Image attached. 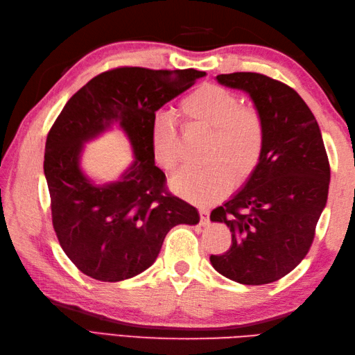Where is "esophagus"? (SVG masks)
<instances>
[{"mask_svg": "<svg viewBox=\"0 0 355 355\" xmlns=\"http://www.w3.org/2000/svg\"><path fill=\"white\" fill-rule=\"evenodd\" d=\"M200 218H201V224L207 225L209 224V210L205 207H200Z\"/></svg>", "mask_w": 355, "mask_h": 355, "instance_id": "1", "label": "esophagus"}]
</instances>
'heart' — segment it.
<instances>
[{"instance_id": "b5f03b06", "label": "heart", "mask_w": 355, "mask_h": 355, "mask_svg": "<svg viewBox=\"0 0 355 355\" xmlns=\"http://www.w3.org/2000/svg\"><path fill=\"white\" fill-rule=\"evenodd\" d=\"M187 130L210 131L205 168L184 169L171 180V189L195 205H209L229 192L232 178L243 182L258 166L266 131L261 116L241 107L238 97L220 85L195 88L180 103ZM150 150L158 168L172 172L180 163V141L172 119L158 116L150 131Z\"/></svg>"}]
</instances>
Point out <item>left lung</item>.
I'll return each mask as SVG.
<instances>
[{
    "instance_id": "obj_1",
    "label": "left lung",
    "mask_w": 355,
    "mask_h": 355,
    "mask_svg": "<svg viewBox=\"0 0 355 355\" xmlns=\"http://www.w3.org/2000/svg\"><path fill=\"white\" fill-rule=\"evenodd\" d=\"M215 79L250 97L266 139L245 183L210 214V221L232 232L229 250L210 256V263L238 284H270L296 268L310 250L328 200L325 145L311 110L288 85L259 73Z\"/></svg>"
}]
</instances>
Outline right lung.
Here are the masks:
<instances>
[{
    "label": "right lung",
    "instance_id": "add662e5",
    "mask_svg": "<svg viewBox=\"0 0 355 355\" xmlns=\"http://www.w3.org/2000/svg\"><path fill=\"white\" fill-rule=\"evenodd\" d=\"M198 70L123 67L93 78L65 103L47 135L44 173L53 227L82 273L103 282L140 275L155 262L178 224L200 223L198 210L164 192L166 175L150 150L155 112L205 78ZM130 143L133 162L112 182L81 166L87 142L114 128Z\"/></svg>",
    "mask_w": 355,
    "mask_h": 355
}]
</instances>
